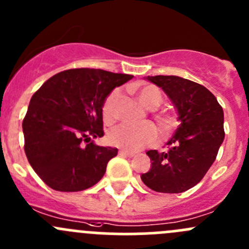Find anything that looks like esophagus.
Segmentation results:
<instances>
[{
  "mask_svg": "<svg viewBox=\"0 0 249 249\" xmlns=\"http://www.w3.org/2000/svg\"><path fill=\"white\" fill-rule=\"evenodd\" d=\"M119 154L122 155V157H127V158H132V157H135V154H134V153H131V152H127V150H124V149L119 150Z\"/></svg>",
  "mask_w": 249,
  "mask_h": 249,
  "instance_id": "esophagus-1",
  "label": "esophagus"
}]
</instances>
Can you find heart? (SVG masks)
<instances>
[{
	"label": "heart",
	"instance_id": "heart-1",
	"mask_svg": "<svg viewBox=\"0 0 249 249\" xmlns=\"http://www.w3.org/2000/svg\"><path fill=\"white\" fill-rule=\"evenodd\" d=\"M139 101L147 108H155L162 101V95L154 85H140L134 89ZM120 100V91L113 90L107 96L104 104V118L107 123H112L117 117L118 104ZM160 126L165 132L170 131L173 126V120L169 115H160L158 118ZM158 131L150 123L142 125L120 124L112 129L108 134V142L118 148L126 150H139L145 145H150L157 142Z\"/></svg>",
	"mask_w": 249,
	"mask_h": 249
}]
</instances>
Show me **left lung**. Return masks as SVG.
Wrapping results in <instances>:
<instances>
[{
  "label": "left lung",
  "mask_w": 249,
  "mask_h": 249,
  "mask_svg": "<svg viewBox=\"0 0 249 249\" xmlns=\"http://www.w3.org/2000/svg\"><path fill=\"white\" fill-rule=\"evenodd\" d=\"M144 79L164 90L177 110L178 125L166 152L148 150L152 165L142 182L158 193L178 194L202 179L224 141V112L205 87L177 76Z\"/></svg>",
  "instance_id": "obj_1"
}]
</instances>
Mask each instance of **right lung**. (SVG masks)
<instances>
[{
    "mask_svg": "<svg viewBox=\"0 0 249 249\" xmlns=\"http://www.w3.org/2000/svg\"><path fill=\"white\" fill-rule=\"evenodd\" d=\"M132 77L104 70H67L35 92L22 122L25 153L52 189L80 192L104 177L118 149L94 142L104 136L102 108L112 90Z\"/></svg>",
    "mask_w": 249,
    "mask_h": 249,
    "instance_id": "obj_1",
    "label": "right lung"
}]
</instances>
